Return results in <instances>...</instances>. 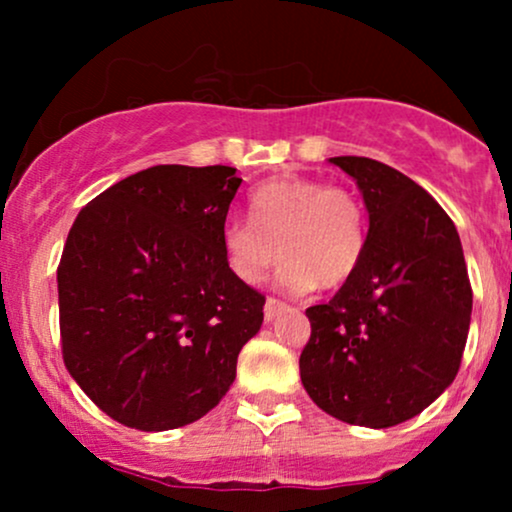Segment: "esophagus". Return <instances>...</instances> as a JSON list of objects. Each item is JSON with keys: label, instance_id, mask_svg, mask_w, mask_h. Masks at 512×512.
I'll return each mask as SVG.
<instances>
[{"label": "esophagus", "instance_id": "obj_1", "mask_svg": "<svg viewBox=\"0 0 512 512\" xmlns=\"http://www.w3.org/2000/svg\"><path fill=\"white\" fill-rule=\"evenodd\" d=\"M281 310H284V303H281L279 298L269 296L267 303H264V320H267V322L274 320L276 313H281Z\"/></svg>", "mask_w": 512, "mask_h": 512}]
</instances>
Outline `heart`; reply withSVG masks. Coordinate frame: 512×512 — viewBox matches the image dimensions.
I'll list each match as a JSON object with an SVG mask.
<instances>
[{
    "label": "heart",
    "instance_id": "obj_1",
    "mask_svg": "<svg viewBox=\"0 0 512 512\" xmlns=\"http://www.w3.org/2000/svg\"><path fill=\"white\" fill-rule=\"evenodd\" d=\"M250 219L228 216L221 240L228 267L257 284L279 260V284L293 293L351 279L368 248V216L346 185L315 178H274L252 190Z\"/></svg>",
    "mask_w": 512,
    "mask_h": 512
}]
</instances>
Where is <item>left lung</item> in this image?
Segmentation results:
<instances>
[{
  "instance_id": "8db88e82",
  "label": "left lung",
  "mask_w": 512,
  "mask_h": 512,
  "mask_svg": "<svg viewBox=\"0 0 512 512\" xmlns=\"http://www.w3.org/2000/svg\"><path fill=\"white\" fill-rule=\"evenodd\" d=\"M368 209V248L330 303L305 310V392L351 426L390 428L455 380L472 284L455 223L424 187L363 156H334Z\"/></svg>"
}]
</instances>
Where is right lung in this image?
<instances>
[{"label":"right lung","instance_id":"1","mask_svg":"<svg viewBox=\"0 0 512 512\" xmlns=\"http://www.w3.org/2000/svg\"><path fill=\"white\" fill-rule=\"evenodd\" d=\"M240 182L231 166H154L76 216L57 267L62 358L122 426L202 419L260 332L264 296L233 274L221 240Z\"/></svg>","mask_w":512,"mask_h":512}]
</instances>
